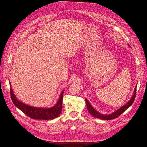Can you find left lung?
<instances>
[{
	"label": "left lung",
	"instance_id": "1",
	"mask_svg": "<svg viewBox=\"0 0 147 147\" xmlns=\"http://www.w3.org/2000/svg\"><path fill=\"white\" fill-rule=\"evenodd\" d=\"M129 46H130V45H129ZM136 87L134 88V94L133 95V96L130 99V100L127 103H126L125 105H123V106H122L121 107L118 109L117 110H116L114 113H113L110 114H109V115H103V114H102L98 112L96 110H95L92 107V106H91V105L90 104L89 101L86 98L85 99V100H86V105H87V108L89 113L92 115H93L94 117H95L97 118H100L101 119L110 120V119H113L115 118H117L121 114H122L127 108H129L132 105V103L134 102L135 97H136Z\"/></svg>",
	"mask_w": 147,
	"mask_h": 147
}]
</instances>
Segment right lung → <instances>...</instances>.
Masks as SVG:
<instances>
[{"label":"right lung","mask_w":147,"mask_h":147,"mask_svg":"<svg viewBox=\"0 0 147 147\" xmlns=\"http://www.w3.org/2000/svg\"><path fill=\"white\" fill-rule=\"evenodd\" d=\"M64 91V90L61 93L57 103L54 106L50 108H38L26 105L18 100L13 93L12 88H10L11 98L13 103L17 107L32 119L43 120L53 119L60 114L63 107L62 102Z\"/></svg>","instance_id":"right-lung-1"}]
</instances>
